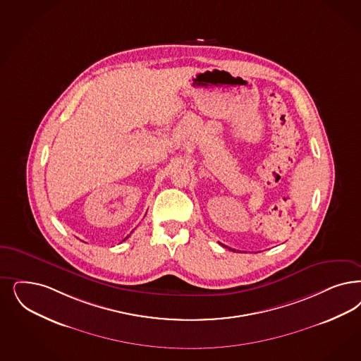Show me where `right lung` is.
<instances>
[{"mask_svg": "<svg viewBox=\"0 0 361 361\" xmlns=\"http://www.w3.org/2000/svg\"><path fill=\"white\" fill-rule=\"evenodd\" d=\"M128 237H129V236L125 237V238H124V240H123V241H125V240H126V238H128Z\"/></svg>", "mask_w": 361, "mask_h": 361, "instance_id": "1", "label": "right lung"}]
</instances>
